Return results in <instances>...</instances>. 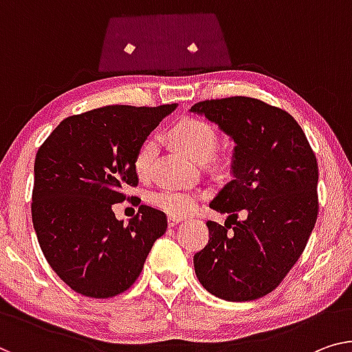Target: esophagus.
Returning a JSON list of instances; mask_svg holds the SVG:
<instances>
[{"instance_id": "1", "label": "esophagus", "mask_w": 352, "mask_h": 352, "mask_svg": "<svg viewBox=\"0 0 352 352\" xmlns=\"http://www.w3.org/2000/svg\"><path fill=\"white\" fill-rule=\"evenodd\" d=\"M182 217H177V214H169V217H167V224H169L170 228H174V226H177L178 223L182 221Z\"/></svg>"}]
</instances>
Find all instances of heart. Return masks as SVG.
Segmentation results:
<instances>
[{"mask_svg":"<svg viewBox=\"0 0 352 352\" xmlns=\"http://www.w3.org/2000/svg\"><path fill=\"white\" fill-rule=\"evenodd\" d=\"M169 139L196 162L207 161L214 153L218 145L217 129L202 120H185V122L175 124L170 129ZM156 151H158L156 139L145 140L139 148L134 160V169L140 178L150 175ZM150 202L166 213L186 214L196 208L199 196L197 192L190 190H169L167 188V190L151 194Z\"/></svg>","mask_w":352,"mask_h":352,"instance_id":"heart-1","label":"heart"}]
</instances>
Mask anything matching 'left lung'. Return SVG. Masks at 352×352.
Masks as SVG:
<instances>
[{"label":"left lung","mask_w":352,"mask_h":352,"mask_svg":"<svg viewBox=\"0 0 352 352\" xmlns=\"http://www.w3.org/2000/svg\"><path fill=\"white\" fill-rule=\"evenodd\" d=\"M190 112L235 145L232 180L210 202L234 221H207L208 243L194 254L196 276L223 300H254L280 285L310 239L318 218L316 158L296 120L259 99H212ZM237 211L245 212L243 222Z\"/></svg>","instance_id":"1"}]
</instances>
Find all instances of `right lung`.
<instances>
[{
  "label": "right lung",
  "instance_id": "obj_1",
  "mask_svg": "<svg viewBox=\"0 0 352 352\" xmlns=\"http://www.w3.org/2000/svg\"><path fill=\"white\" fill-rule=\"evenodd\" d=\"M177 104L107 106L72 115L41 145L31 217L47 262L71 289L107 298L129 289L167 229L161 210L140 206L123 224L113 204L138 186L140 146Z\"/></svg>",
  "mask_w": 352,
  "mask_h": 352
}]
</instances>
